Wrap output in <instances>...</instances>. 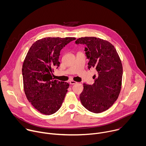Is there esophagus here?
Returning a JSON list of instances; mask_svg holds the SVG:
<instances>
[{"label": "esophagus", "instance_id": "1", "mask_svg": "<svg viewBox=\"0 0 146 146\" xmlns=\"http://www.w3.org/2000/svg\"><path fill=\"white\" fill-rule=\"evenodd\" d=\"M69 83H70V84L71 85H73V84H76L77 82H76V81H73V80H71V81H69Z\"/></svg>", "mask_w": 146, "mask_h": 146}]
</instances>
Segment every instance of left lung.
Instances as JSON below:
<instances>
[{
  "label": "left lung",
  "instance_id": "obj_1",
  "mask_svg": "<svg viewBox=\"0 0 146 146\" xmlns=\"http://www.w3.org/2000/svg\"><path fill=\"white\" fill-rule=\"evenodd\" d=\"M76 44L86 46L84 51L88 59V69H95L94 84L84 83L80 95L82 106L91 112L100 113L109 109L117 99L121 89L122 66L119 55L110 43L95 37H81Z\"/></svg>",
  "mask_w": 146,
  "mask_h": 146
}]
</instances>
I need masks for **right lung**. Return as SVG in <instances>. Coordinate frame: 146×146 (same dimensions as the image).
Returning <instances> with one entry per match:
<instances>
[{"mask_svg": "<svg viewBox=\"0 0 146 146\" xmlns=\"http://www.w3.org/2000/svg\"><path fill=\"white\" fill-rule=\"evenodd\" d=\"M74 37H46L29 48L23 65L24 88L32 106L43 114L51 115L61 107L69 83L54 80L53 69L59 66L60 51Z\"/></svg>", "mask_w": 146, "mask_h": 146, "instance_id": "obj_1", "label": "right lung"}]
</instances>
